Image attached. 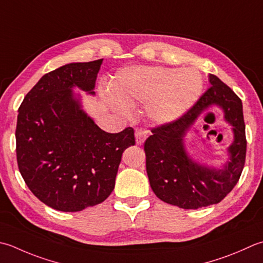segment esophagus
<instances>
[{
  "label": "esophagus",
  "instance_id": "34e87169",
  "mask_svg": "<svg viewBox=\"0 0 263 263\" xmlns=\"http://www.w3.org/2000/svg\"><path fill=\"white\" fill-rule=\"evenodd\" d=\"M135 135H136V141H137V143H138V145H141V143L145 142V140L147 139L148 132L145 130V128L137 127Z\"/></svg>",
  "mask_w": 263,
  "mask_h": 263
}]
</instances>
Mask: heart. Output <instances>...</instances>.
Returning <instances> with one entry per match:
<instances>
[{
	"label": "heart",
	"instance_id": "1",
	"mask_svg": "<svg viewBox=\"0 0 263 263\" xmlns=\"http://www.w3.org/2000/svg\"><path fill=\"white\" fill-rule=\"evenodd\" d=\"M204 82L194 68L161 66L126 67L117 71L111 82L112 106L127 110L136 102H147V114L158 124L177 121L202 96Z\"/></svg>",
	"mask_w": 263,
	"mask_h": 263
}]
</instances>
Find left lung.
<instances>
[{
	"mask_svg": "<svg viewBox=\"0 0 263 263\" xmlns=\"http://www.w3.org/2000/svg\"><path fill=\"white\" fill-rule=\"evenodd\" d=\"M211 86L190 109L178 118L152 130L145 142L146 170L156 196L181 209L196 210L218 204L233 190L243 171L246 156L243 105L237 95L219 77L210 74ZM218 105L232 126L234 141L230 158L221 168L197 162L186 153L184 137L197 118Z\"/></svg>",
	"mask_w": 263,
	"mask_h": 263,
	"instance_id": "left-lung-1",
	"label": "left lung"
}]
</instances>
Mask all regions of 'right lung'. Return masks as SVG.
<instances>
[{
    "instance_id": "add662e5",
    "label": "right lung",
    "mask_w": 263,
    "mask_h": 263,
    "mask_svg": "<svg viewBox=\"0 0 263 263\" xmlns=\"http://www.w3.org/2000/svg\"><path fill=\"white\" fill-rule=\"evenodd\" d=\"M104 59L71 63L41 77L19 107L17 162L41 202L63 212L100 204L115 187L122 154L136 145L135 131H102L82 109L73 87L95 96Z\"/></svg>"
}]
</instances>
